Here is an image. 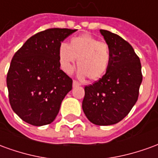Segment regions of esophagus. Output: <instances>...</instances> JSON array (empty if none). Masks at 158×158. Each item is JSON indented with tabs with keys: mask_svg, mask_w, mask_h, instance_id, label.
Returning a JSON list of instances; mask_svg holds the SVG:
<instances>
[{
	"mask_svg": "<svg viewBox=\"0 0 158 158\" xmlns=\"http://www.w3.org/2000/svg\"><path fill=\"white\" fill-rule=\"evenodd\" d=\"M79 85H80V84H79L78 81H76V80H73V87H76V86Z\"/></svg>",
	"mask_w": 158,
	"mask_h": 158,
	"instance_id": "34e87169",
	"label": "esophagus"
}]
</instances>
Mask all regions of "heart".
<instances>
[{"label":"heart","mask_w":158,"mask_h":158,"mask_svg":"<svg viewBox=\"0 0 158 158\" xmlns=\"http://www.w3.org/2000/svg\"><path fill=\"white\" fill-rule=\"evenodd\" d=\"M59 64L66 73H71L76 59L78 75L96 81L102 78L111 62V50L107 43L100 41L90 35H82L70 40L69 45L62 43L58 50Z\"/></svg>","instance_id":"heart-1"}]
</instances>
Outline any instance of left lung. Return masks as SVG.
I'll list each match as a JSON object with an SVG mask.
<instances>
[{
	"mask_svg": "<svg viewBox=\"0 0 158 158\" xmlns=\"http://www.w3.org/2000/svg\"><path fill=\"white\" fill-rule=\"evenodd\" d=\"M111 50V62L99 80L85 87L84 113L96 125H112L125 118L135 104L142 82L141 64L125 40L101 29Z\"/></svg>",
	"mask_w": 158,
	"mask_h": 158,
	"instance_id": "left-lung-1",
	"label": "left lung"
}]
</instances>
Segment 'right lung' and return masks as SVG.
<instances>
[{
    "label": "right lung",
    "instance_id": "obj_1",
    "mask_svg": "<svg viewBox=\"0 0 158 158\" xmlns=\"http://www.w3.org/2000/svg\"><path fill=\"white\" fill-rule=\"evenodd\" d=\"M76 29H54L31 36L16 52L6 75L10 105L24 122L49 124L72 89V79L60 69L59 46Z\"/></svg>",
    "mask_w": 158,
    "mask_h": 158
}]
</instances>
